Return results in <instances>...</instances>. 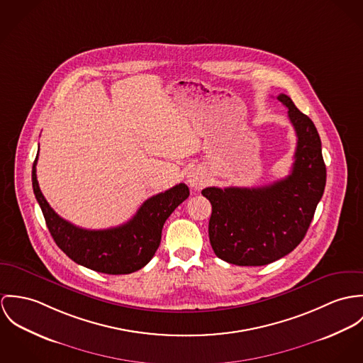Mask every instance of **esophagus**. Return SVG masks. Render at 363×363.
I'll return each mask as SVG.
<instances>
[{"mask_svg":"<svg viewBox=\"0 0 363 363\" xmlns=\"http://www.w3.org/2000/svg\"><path fill=\"white\" fill-rule=\"evenodd\" d=\"M188 184L194 189H201V186L206 184V177L199 169H192L188 174Z\"/></svg>","mask_w":363,"mask_h":363,"instance_id":"34e87169","label":"esophagus"}]
</instances>
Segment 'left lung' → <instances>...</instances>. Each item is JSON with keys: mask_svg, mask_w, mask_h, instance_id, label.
<instances>
[{"mask_svg": "<svg viewBox=\"0 0 363 363\" xmlns=\"http://www.w3.org/2000/svg\"><path fill=\"white\" fill-rule=\"evenodd\" d=\"M296 132L291 174L259 188H216L201 191L211 203L208 238L217 257L237 266H264L292 252L305 238L325 186L322 142L312 120L286 94Z\"/></svg>", "mask_w": 363, "mask_h": 363, "instance_id": "obj_1", "label": "left lung"}]
</instances>
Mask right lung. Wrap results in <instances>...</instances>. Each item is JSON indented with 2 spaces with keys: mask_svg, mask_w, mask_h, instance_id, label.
<instances>
[{
  "mask_svg": "<svg viewBox=\"0 0 363 363\" xmlns=\"http://www.w3.org/2000/svg\"><path fill=\"white\" fill-rule=\"evenodd\" d=\"M32 168L35 196L47 228L58 247L75 263L106 274H129L145 267L162 241V225L171 213L189 196V188L178 184L145 201L125 224L108 230H84L61 218L41 194Z\"/></svg>",
  "mask_w": 363,
  "mask_h": 363,
  "instance_id": "obj_1",
  "label": "right lung"
}]
</instances>
